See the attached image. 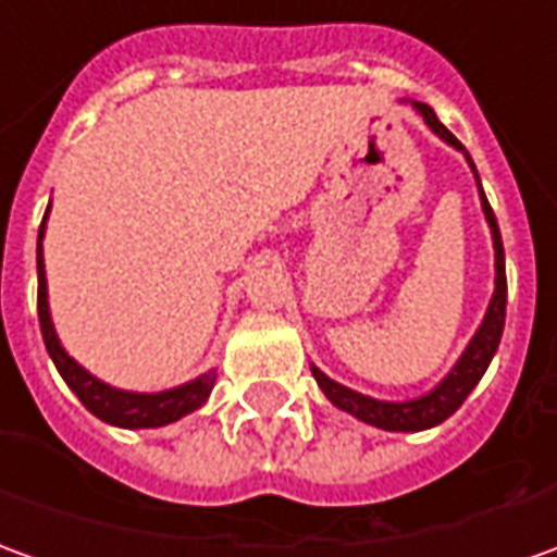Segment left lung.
<instances>
[{"label": "left lung", "mask_w": 557, "mask_h": 557, "mask_svg": "<svg viewBox=\"0 0 557 557\" xmlns=\"http://www.w3.org/2000/svg\"><path fill=\"white\" fill-rule=\"evenodd\" d=\"M413 104V111L422 120H425V126L441 141H446L449 147H455L458 153H465L468 159L470 171H473V177H476V186H480V201H482V213H485V223L492 228V244H495V292H492V301H488V310H485V317H482L480 329L476 334L470 337V344L465 346V352H461V359L455 361L449 373L443 376L437 386L425 392V395H419V398H407V400H380L371 398V395H361L356 388L344 386V383H337L332 376H325V373L319 371L317 364H310V371L317 376L319 388H322V395L332 400L337 410H344V413L356 416L359 422H368L373 428H383V431H425V428H434L446 422L449 416L465 404L470 392L476 388V383L482 380V373L485 368L492 364L497 352V344H500V334H504V317H507V265H504V240H500V228H497L495 213H492V205H488V198L482 193L480 184V174H476V165H473V159L470 153L461 147V141L455 138L453 132L443 126L437 114L422 102H410Z\"/></svg>", "instance_id": "obj_1"}]
</instances>
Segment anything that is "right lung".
Masks as SVG:
<instances>
[{"instance_id": "right-lung-1", "label": "right lung", "mask_w": 557, "mask_h": 557, "mask_svg": "<svg viewBox=\"0 0 557 557\" xmlns=\"http://www.w3.org/2000/svg\"><path fill=\"white\" fill-rule=\"evenodd\" d=\"M48 213H45L41 228H38V250H35V262H38V322H41V337H45V346H48V356L57 364L65 386L75 392L81 404L96 419H102V422L116 428H162L198 410L205 400L211 398V388L216 383V368H211L208 373H198L196 380L181 383V386L174 388L129 392V388L108 386L104 380L92 376L84 364H77L65 352V346L60 344V334L53 329L48 305V277H45V252H41V240H45V228H48Z\"/></svg>"}]
</instances>
